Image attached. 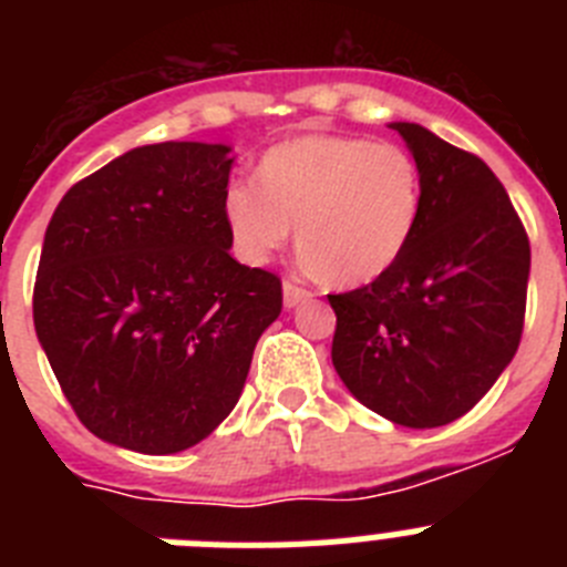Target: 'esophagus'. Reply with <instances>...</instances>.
<instances>
[{
  "label": "esophagus",
  "mask_w": 567,
  "mask_h": 567,
  "mask_svg": "<svg viewBox=\"0 0 567 567\" xmlns=\"http://www.w3.org/2000/svg\"><path fill=\"white\" fill-rule=\"evenodd\" d=\"M307 298H309L307 289L298 287L295 280H284V307L292 309V307H298V303H303Z\"/></svg>",
  "instance_id": "esophagus-1"
}]
</instances>
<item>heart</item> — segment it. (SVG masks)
<instances>
[{"mask_svg":"<svg viewBox=\"0 0 567 567\" xmlns=\"http://www.w3.org/2000/svg\"><path fill=\"white\" fill-rule=\"evenodd\" d=\"M258 184L229 182L224 224L235 252L267 264L298 227L300 260L329 287L372 284L403 258L423 209L409 150L360 135H298L258 164Z\"/></svg>","mask_w":567,"mask_h":567,"instance_id":"b5f03b06","label":"heart"}]
</instances>
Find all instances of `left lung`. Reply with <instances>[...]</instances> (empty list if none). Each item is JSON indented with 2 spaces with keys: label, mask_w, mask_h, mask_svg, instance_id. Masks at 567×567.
Segmentation results:
<instances>
[{
  "label": "left lung",
  "mask_w": 567,
  "mask_h": 567,
  "mask_svg": "<svg viewBox=\"0 0 567 567\" xmlns=\"http://www.w3.org/2000/svg\"><path fill=\"white\" fill-rule=\"evenodd\" d=\"M423 173V209L403 258L329 295L332 363L365 409L405 429L454 423L517 354L530 247L488 164L432 130L392 122Z\"/></svg>",
  "instance_id": "1"
}]
</instances>
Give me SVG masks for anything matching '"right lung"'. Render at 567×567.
I'll list each match as a JSON object with an SVG mask.
<instances>
[{
  "mask_svg": "<svg viewBox=\"0 0 567 567\" xmlns=\"http://www.w3.org/2000/svg\"><path fill=\"white\" fill-rule=\"evenodd\" d=\"M233 147L144 144L64 193L44 233L33 327L76 417L104 443L175 454L224 423L280 278L229 255Z\"/></svg>",
  "mask_w": 567,
  "mask_h": 567,
  "instance_id": "1",
  "label": "right lung"
}]
</instances>
